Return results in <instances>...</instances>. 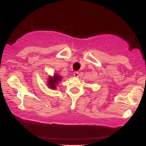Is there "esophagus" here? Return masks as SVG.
I'll return each instance as SVG.
<instances>
[{
    "label": "esophagus",
    "mask_w": 146,
    "mask_h": 146,
    "mask_svg": "<svg viewBox=\"0 0 146 146\" xmlns=\"http://www.w3.org/2000/svg\"><path fill=\"white\" fill-rule=\"evenodd\" d=\"M73 74H74V76L75 77V78H78L79 77V72L78 71L74 72V73H73Z\"/></svg>",
    "instance_id": "esophagus-1"
}]
</instances>
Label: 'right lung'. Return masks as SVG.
Listing matches in <instances>:
<instances>
[{
  "instance_id": "obj_1",
  "label": "right lung",
  "mask_w": 146,
  "mask_h": 146,
  "mask_svg": "<svg viewBox=\"0 0 146 146\" xmlns=\"http://www.w3.org/2000/svg\"><path fill=\"white\" fill-rule=\"evenodd\" d=\"M62 77L58 73H55L53 76H48L47 81V86L48 88H51L53 90L57 89V85L61 81Z\"/></svg>"
}]
</instances>
